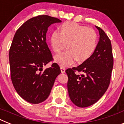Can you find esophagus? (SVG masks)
<instances>
[{
	"label": "esophagus",
	"mask_w": 124,
	"mask_h": 124,
	"mask_svg": "<svg viewBox=\"0 0 124 124\" xmlns=\"http://www.w3.org/2000/svg\"><path fill=\"white\" fill-rule=\"evenodd\" d=\"M60 69H61V72L62 73H64L65 72V68H64L63 66H61Z\"/></svg>",
	"instance_id": "1"
}]
</instances>
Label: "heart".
I'll list each match as a JSON object with an SVG mask.
<instances>
[{"label": "heart", "instance_id": "1", "mask_svg": "<svg viewBox=\"0 0 124 124\" xmlns=\"http://www.w3.org/2000/svg\"><path fill=\"white\" fill-rule=\"evenodd\" d=\"M50 42L56 53L63 51L68 43V50L54 58L61 66H66L75 60L82 63L91 56L97 46V34L91 28L76 23L66 22L61 25L60 33H52Z\"/></svg>", "mask_w": 124, "mask_h": 124}]
</instances>
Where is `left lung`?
I'll return each instance as SVG.
<instances>
[{"mask_svg":"<svg viewBox=\"0 0 124 124\" xmlns=\"http://www.w3.org/2000/svg\"><path fill=\"white\" fill-rule=\"evenodd\" d=\"M96 27L100 38L94 52L78 67L66 70L69 96L73 104L79 107H88L99 101L111 78L114 64L111 42L104 30Z\"/></svg>","mask_w":124,"mask_h":124,"instance_id":"1","label":"left lung"}]
</instances>
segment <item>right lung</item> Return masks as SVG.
<instances>
[{"instance_id": "right-lung-1", "label": "right lung", "mask_w": 124, "mask_h": 124, "mask_svg": "<svg viewBox=\"0 0 124 124\" xmlns=\"http://www.w3.org/2000/svg\"><path fill=\"white\" fill-rule=\"evenodd\" d=\"M60 19L40 15L25 22L17 30L9 50L10 77L19 96L31 104L48 98L61 70L54 63L49 68L43 66L53 61L46 41L50 25Z\"/></svg>"}]
</instances>
